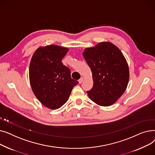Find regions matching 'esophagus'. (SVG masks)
<instances>
[{"label": "esophagus", "mask_w": 155, "mask_h": 155, "mask_svg": "<svg viewBox=\"0 0 155 155\" xmlns=\"http://www.w3.org/2000/svg\"><path fill=\"white\" fill-rule=\"evenodd\" d=\"M83 81H84V78H83V77H81V78L78 80V82H79V84H82V83L83 82Z\"/></svg>", "instance_id": "34e87169"}]
</instances>
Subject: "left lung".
I'll use <instances>...</instances> for the list:
<instances>
[{
  "label": "left lung",
  "mask_w": 155,
  "mask_h": 155,
  "mask_svg": "<svg viewBox=\"0 0 155 155\" xmlns=\"http://www.w3.org/2000/svg\"><path fill=\"white\" fill-rule=\"evenodd\" d=\"M83 56L90 67L93 87L87 91L93 102L101 106H110L124 94L129 71L127 63L119 49L109 42H101L86 48Z\"/></svg>",
  "instance_id": "8db88e82"
}]
</instances>
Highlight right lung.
I'll return each instance as SVG.
<instances>
[{
	"instance_id": "obj_1",
	"label": "right lung",
	"mask_w": 155,
	"mask_h": 155,
	"mask_svg": "<svg viewBox=\"0 0 155 155\" xmlns=\"http://www.w3.org/2000/svg\"><path fill=\"white\" fill-rule=\"evenodd\" d=\"M68 51L55 45L38 48L29 65V80L37 99L51 109L61 107L68 101L78 82L71 78L70 70L61 60Z\"/></svg>"
}]
</instances>
